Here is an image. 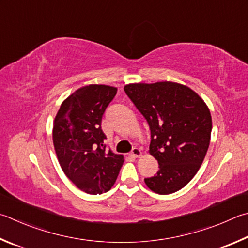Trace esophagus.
I'll list each match as a JSON object with an SVG mask.
<instances>
[{"mask_svg":"<svg viewBox=\"0 0 248 248\" xmlns=\"http://www.w3.org/2000/svg\"><path fill=\"white\" fill-rule=\"evenodd\" d=\"M130 155L133 156V157H140L142 155V152H141V150H140V148L134 147V148H132L131 154H130Z\"/></svg>","mask_w":248,"mask_h":248,"instance_id":"1","label":"esophagus"}]
</instances>
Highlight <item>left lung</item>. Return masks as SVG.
I'll list each match as a JSON object with an SVG mask.
<instances>
[{
  "instance_id": "1",
  "label": "left lung",
  "mask_w": 248,
  "mask_h": 248,
  "mask_svg": "<svg viewBox=\"0 0 248 248\" xmlns=\"http://www.w3.org/2000/svg\"><path fill=\"white\" fill-rule=\"evenodd\" d=\"M151 130L150 153L158 161L146 186L161 195L181 190L199 171L208 150L211 116L205 102L186 85L164 81L124 88Z\"/></svg>"
}]
</instances>
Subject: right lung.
Listing matches in <instances>:
<instances>
[{"mask_svg":"<svg viewBox=\"0 0 248 248\" xmlns=\"http://www.w3.org/2000/svg\"><path fill=\"white\" fill-rule=\"evenodd\" d=\"M116 93L109 85H85L62 103L54 120L53 143L61 167L88 194L108 192L124 161L123 155L107 151L101 127Z\"/></svg>","mask_w":248,"mask_h":248,"instance_id":"1","label":"right lung"}]
</instances>
